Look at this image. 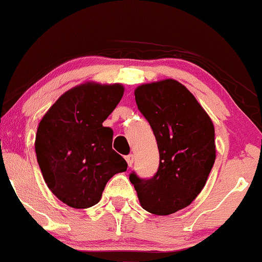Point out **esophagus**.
<instances>
[{"instance_id":"esophagus-1","label":"esophagus","mask_w":262,"mask_h":262,"mask_svg":"<svg viewBox=\"0 0 262 262\" xmlns=\"http://www.w3.org/2000/svg\"><path fill=\"white\" fill-rule=\"evenodd\" d=\"M125 161H126V163H128V166L132 167V164H133V161H134L133 154H129V156H126Z\"/></svg>"}]
</instances>
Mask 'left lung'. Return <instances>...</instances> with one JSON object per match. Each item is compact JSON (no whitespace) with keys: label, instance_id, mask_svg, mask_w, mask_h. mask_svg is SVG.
<instances>
[{"label":"left lung","instance_id":"left-lung-1","mask_svg":"<svg viewBox=\"0 0 262 262\" xmlns=\"http://www.w3.org/2000/svg\"><path fill=\"white\" fill-rule=\"evenodd\" d=\"M136 101L153 129L159 167L150 180L129 176L140 206L158 216L187 207L205 187L214 159V126L193 94L174 79L142 84Z\"/></svg>","mask_w":262,"mask_h":262}]
</instances>
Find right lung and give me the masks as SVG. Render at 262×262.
I'll list each match as a JSON object with an SVG mask.
<instances>
[{
	"label": "right lung",
	"instance_id": "add662e5",
	"mask_svg": "<svg viewBox=\"0 0 262 262\" xmlns=\"http://www.w3.org/2000/svg\"><path fill=\"white\" fill-rule=\"evenodd\" d=\"M122 84L86 81L60 96L38 124L35 150L50 191L73 208L100 201L106 182L125 172L112 148L113 130L103 122L123 98Z\"/></svg>",
	"mask_w": 262,
	"mask_h": 262
}]
</instances>
